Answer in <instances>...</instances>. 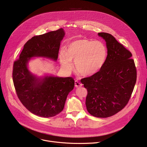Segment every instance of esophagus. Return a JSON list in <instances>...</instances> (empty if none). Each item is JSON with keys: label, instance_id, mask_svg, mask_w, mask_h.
<instances>
[{"label": "esophagus", "instance_id": "esophagus-1", "mask_svg": "<svg viewBox=\"0 0 147 147\" xmlns=\"http://www.w3.org/2000/svg\"><path fill=\"white\" fill-rule=\"evenodd\" d=\"M82 86V84L80 82H79L78 80L75 81V87L76 88H79V87H81Z\"/></svg>", "mask_w": 147, "mask_h": 147}]
</instances>
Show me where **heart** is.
Masks as SVG:
<instances>
[{
  "mask_svg": "<svg viewBox=\"0 0 147 147\" xmlns=\"http://www.w3.org/2000/svg\"><path fill=\"white\" fill-rule=\"evenodd\" d=\"M107 57V49L100 41H92L86 38L75 40L67 45L65 52L59 53L62 68L69 71L74 61L76 71L84 76L98 73L104 65Z\"/></svg>",
  "mask_w": 147,
  "mask_h": 147,
  "instance_id": "heart-1",
  "label": "heart"
}]
</instances>
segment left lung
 Listing matches in <instances>:
<instances>
[{
	"label": "left lung",
	"instance_id": "obj_1",
	"mask_svg": "<svg viewBox=\"0 0 147 147\" xmlns=\"http://www.w3.org/2000/svg\"><path fill=\"white\" fill-rule=\"evenodd\" d=\"M106 42L107 57L102 68L81 79L88 90L86 105L94 117L106 118L121 111L128 103L136 82L132 53L110 34L99 33Z\"/></svg>",
	"mask_w": 147,
	"mask_h": 147
}]
</instances>
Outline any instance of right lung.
<instances>
[{"instance_id":"right-lung-1","label":"right lung","mask_w":147,"mask_h":147,"mask_svg":"<svg viewBox=\"0 0 147 147\" xmlns=\"http://www.w3.org/2000/svg\"><path fill=\"white\" fill-rule=\"evenodd\" d=\"M64 35V30L59 28L33 37L13 63L12 79L18 98L29 111L39 117H53L63 110L67 95L74 87V80L71 77L37 78L28 69V62L36 57L57 61Z\"/></svg>"}]
</instances>
